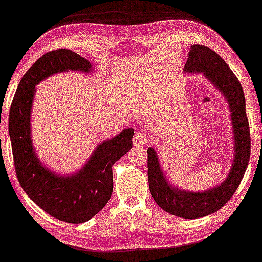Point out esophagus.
I'll list each match as a JSON object with an SVG mask.
<instances>
[{"label":"esophagus","instance_id":"esophagus-1","mask_svg":"<svg viewBox=\"0 0 262 262\" xmlns=\"http://www.w3.org/2000/svg\"><path fill=\"white\" fill-rule=\"evenodd\" d=\"M147 141H148V136L146 133L144 132H136L134 134V137H133V144H134V146L145 145Z\"/></svg>","mask_w":262,"mask_h":262}]
</instances>
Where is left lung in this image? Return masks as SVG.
Masks as SVG:
<instances>
[{
    "instance_id": "8db88e82",
    "label": "left lung",
    "mask_w": 262,
    "mask_h": 262,
    "mask_svg": "<svg viewBox=\"0 0 262 262\" xmlns=\"http://www.w3.org/2000/svg\"><path fill=\"white\" fill-rule=\"evenodd\" d=\"M188 73H203L224 94L231 110L234 134V160L226 179L209 190L192 192L171 186L161 170L158 155L147 149L149 191L161 208L182 219H199L220 210L234 194L246 173L251 153L250 127L246 113V98L237 77L220 55L204 45H192L185 65Z\"/></svg>"
}]
</instances>
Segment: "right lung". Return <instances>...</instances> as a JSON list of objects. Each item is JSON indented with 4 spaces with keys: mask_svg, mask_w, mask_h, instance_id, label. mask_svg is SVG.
<instances>
[{
    "mask_svg": "<svg viewBox=\"0 0 262 262\" xmlns=\"http://www.w3.org/2000/svg\"><path fill=\"white\" fill-rule=\"evenodd\" d=\"M90 72L89 60L69 49H56L39 58L22 77L9 114V134L15 173L22 189L55 219L84 223L101 210L113 193V164L133 146L134 129L102 142L86 164L72 176H57L43 166L33 151L30 114L36 85L49 75L65 71Z\"/></svg>",
    "mask_w": 262,
    "mask_h": 262,
    "instance_id": "1",
    "label": "right lung"
}]
</instances>
